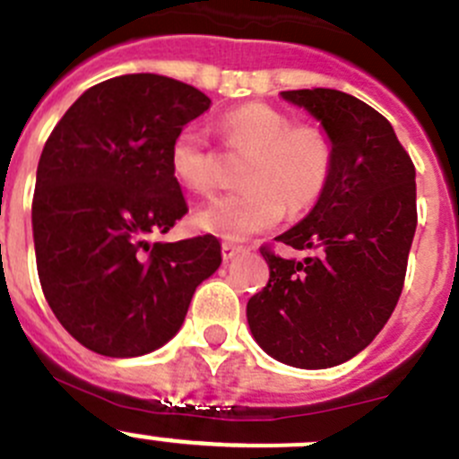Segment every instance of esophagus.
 Here are the masks:
<instances>
[{
  "mask_svg": "<svg viewBox=\"0 0 459 459\" xmlns=\"http://www.w3.org/2000/svg\"><path fill=\"white\" fill-rule=\"evenodd\" d=\"M238 253H242V247H235V244H230V242L221 244V257H224L226 262L233 260V257L238 255Z\"/></svg>",
  "mask_w": 459,
  "mask_h": 459,
  "instance_id": "34e87169",
  "label": "esophagus"
}]
</instances>
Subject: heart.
<instances>
[{
  "instance_id": "obj_1",
  "label": "heart",
  "mask_w": 459,
  "mask_h": 459,
  "mask_svg": "<svg viewBox=\"0 0 459 459\" xmlns=\"http://www.w3.org/2000/svg\"><path fill=\"white\" fill-rule=\"evenodd\" d=\"M217 132L226 148L248 154L244 190L211 199L197 208L193 224L230 242L273 229L289 212L309 208L327 188L332 143L314 126H291L284 111L264 102H247L221 114ZM170 172L181 188L208 195L215 188V159L199 127L177 132L170 143Z\"/></svg>"
}]
</instances>
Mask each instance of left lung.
<instances>
[{"label": "left lung", "mask_w": 459, "mask_h": 459, "mask_svg": "<svg viewBox=\"0 0 459 459\" xmlns=\"http://www.w3.org/2000/svg\"><path fill=\"white\" fill-rule=\"evenodd\" d=\"M280 96L320 121L332 175L309 215L275 238L307 257L262 247L269 282L247 318L275 361L323 370L366 350L397 307L417 229L415 166L393 126L359 98L320 87Z\"/></svg>", "instance_id": "8db88e82"}]
</instances>
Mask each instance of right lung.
Masks as SVG:
<instances>
[{"instance_id": "1", "label": "right lung", "mask_w": 459, "mask_h": 459, "mask_svg": "<svg viewBox=\"0 0 459 459\" xmlns=\"http://www.w3.org/2000/svg\"><path fill=\"white\" fill-rule=\"evenodd\" d=\"M211 98L157 74L93 84L66 109L38 163L33 239L44 298L62 327L102 357H143L184 325L221 264L212 235L148 242L188 212L170 143Z\"/></svg>"}]
</instances>
